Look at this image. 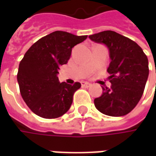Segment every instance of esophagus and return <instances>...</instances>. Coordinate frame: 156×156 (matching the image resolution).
<instances>
[{
    "label": "esophagus",
    "mask_w": 156,
    "mask_h": 156,
    "mask_svg": "<svg viewBox=\"0 0 156 156\" xmlns=\"http://www.w3.org/2000/svg\"><path fill=\"white\" fill-rule=\"evenodd\" d=\"M81 86L84 87H88L91 86V84L90 83H88L87 81H81Z\"/></svg>",
    "instance_id": "1"
}]
</instances>
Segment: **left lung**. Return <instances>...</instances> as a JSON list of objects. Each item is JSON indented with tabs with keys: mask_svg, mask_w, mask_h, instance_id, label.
<instances>
[{
	"mask_svg": "<svg viewBox=\"0 0 156 156\" xmlns=\"http://www.w3.org/2000/svg\"><path fill=\"white\" fill-rule=\"evenodd\" d=\"M89 38L107 46L111 59L108 69L111 87H102L103 93L94 99V106L106 115L123 116L142 96L149 72L147 55L136 42L115 31L100 32Z\"/></svg>",
	"mask_w": 156,
	"mask_h": 156,
	"instance_id": "8db88e82",
	"label": "left lung"
}]
</instances>
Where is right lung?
I'll list each match as a JSON object with an SVG mask.
<instances>
[{"label":"right lung","mask_w":156,"mask_h":156,"mask_svg":"<svg viewBox=\"0 0 156 156\" xmlns=\"http://www.w3.org/2000/svg\"><path fill=\"white\" fill-rule=\"evenodd\" d=\"M64 31H55L29 48L20 62L17 81L21 97L38 116L55 119L68 112L80 82H59L57 74L67 64L72 48L87 39Z\"/></svg>","instance_id":"right-lung-1"}]
</instances>
